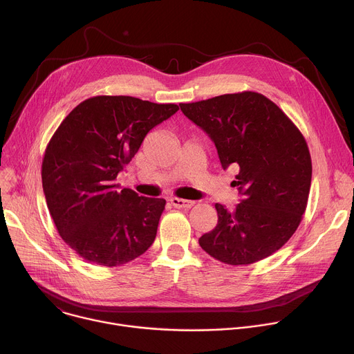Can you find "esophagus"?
Returning <instances> with one entry per match:
<instances>
[{
    "label": "esophagus",
    "mask_w": 354,
    "mask_h": 354,
    "mask_svg": "<svg viewBox=\"0 0 354 354\" xmlns=\"http://www.w3.org/2000/svg\"><path fill=\"white\" fill-rule=\"evenodd\" d=\"M169 201H171V205L176 209H190L194 205V201L186 200V198H179V197H172Z\"/></svg>",
    "instance_id": "34e87169"
}]
</instances>
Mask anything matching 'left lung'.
Returning <instances> with one entry per match:
<instances>
[{"label":"left lung","instance_id":"1","mask_svg":"<svg viewBox=\"0 0 354 354\" xmlns=\"http://www.w3.org/2000/svg\"><path fill=\"white\" fill-rule=\"evenodd\" d=\"M179 106L209 134L221 167L238 168L234 186L239 205L227 210L216 203L218 223L198 238L200 246L228 265L270 257L295 232L307 207L313 164L306 138L258 92L225 93Z\"/></svg>","mask_w":354,"mask_h":354}]
</instances>
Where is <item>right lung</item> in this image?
Returning <instances> with one entry per match:
<instances>
[{
    "label": "right lung",
    "instance_id": "1",
    "mask_svg": "<svg viewBox=\"0 0 354 354\" xmlns=\"http://www.w3.org/2000/svg\"><path fill=\"white\" fill-rule=\"evenodd\" d=\"M179 111L133 96H93L62 122L47 144L41 183L63 241L85 261L120 266L153 245L164 198L122 189L119 172L147 133Z\"/></svg>",
    "mask_w": 354,
    "mask_h": 354
}]
</instances>
